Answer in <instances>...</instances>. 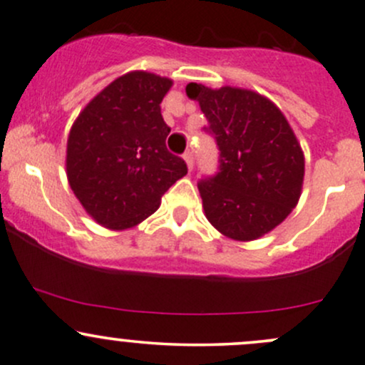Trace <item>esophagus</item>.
<instances>
[{
	"label": "esophagus",
	"mask_w": 365,
	"mask_h": 365,
	"mask_svg": "<svg viewBox=\"0 0 365 365\" xmlns=\"http://www.w3.org/2000/svg\"><path fill=\"white\" fill-rule=\"evenodd\" d=\"M183 159H185L187 168H189V170L192 171V168H194V155H192V152L187 150L185 153H183Z\"/></svg>",
	"instance_id": "1"
}]
</instances>
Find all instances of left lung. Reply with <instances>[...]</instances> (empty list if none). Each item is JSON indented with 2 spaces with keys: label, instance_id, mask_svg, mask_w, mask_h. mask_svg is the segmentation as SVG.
Returning <instances> with one entry per match:
<instances>
[{
  "label": "left lung",
  "instance_id": "left-lung-1",
  "mask_svg": "<svg viewBox=\"0 0 365 365\" xmlns=\"http://www.w3.org/2000/svg\"><path fill=\"white\" fill-rule=\"evenodd\" d=\"M215 138L218 171L197 182L206 218L237 241L282 224L299 201L304 155L283 113L260 94L234 87L187 86Z\"/></svg>",
  "mask_w": 365,
  "mask_h": 365
}]
</instances>
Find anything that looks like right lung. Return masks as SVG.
Here are the masks:
<instances>
[{
	"mask_svg": "<svg viewBox=\"0 0 365 365\" xmlns=\"http://www.w3.org/2000/svg\"><path fill=\"white\" fill-rule=\"evenodd\" d=\"M171 80L133 71L83 108L68 138L66 171L86 212L110 229H128L155 212L187 164L166 148L160 101Z\"/></svg>",
	"mask_w": 365,
	"mask_h": 365,
	"instance_id": "obj_1",
	"label": "right lung"
}]
</instances>
